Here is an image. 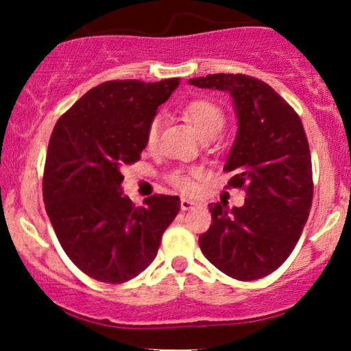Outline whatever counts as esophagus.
Instances as JSON below:
<instances>
[{"label": "esophagus", "mask_w": 351, "mask_h": 351, "mask_svg": "<svg viewBox=\"0 0 351 351\" xmlns=\"http://www.w3.org/2000/svg\"><path fill=\"white\" fill-rule=\"evenodd\" d=\"M195 204H196L195 201H191L188 198H181V209H183V211H188V209H191Z\"/></svg>", "instance_id": "34e87169"}]
</instances>
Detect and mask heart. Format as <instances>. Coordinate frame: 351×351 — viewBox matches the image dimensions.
Listing matches in <instances>:
<instances>
[{
  "label": "heart",
  "mask_w": 351,
  "mask_h": 351,
  "mask_svg": "<svg viewBox=\"0 0 351 351\" xmlns=\"http://www.w3.org/2000/svg\"><path fill=\"white\" fill-rule=\"evenodd\" d=\"M183 115L193 127L196 128L201 138L213 140L223 132L224 125H226V115H224L223 108L216 106L211 100H193L183 107ZM160 130H162V117H153L147 127V145L153 147L158 142ZM199 175L198 170L189 168V170H175L168 175V181L171 186L183 193H191L195 189V178Z\"/></svg>",
  "instance_id": "1"
}]
</instances>
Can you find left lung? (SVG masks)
Here are the masks:
<instances>
[{
  "mask_svg": "<svg viewBox=\"0 0 351 351\" xmlns=\"http://www.w3.org/2000/svg\"><path fill=\"white\" fill-rule=\"evenodd\" d=\"M189 84L226 90L234 99L239 128L224 171H234L228 186L245 191L241 208L209 204L213 223L199 236V247L232 279H263L291 256L312 206L304 125L269 84L251 75L209 74Z\"/></svg>",
  "mask_w": 351,
  "mask_h": 351,
  "instance_id": "1",
  "label": "left lung"
}]
</instances>
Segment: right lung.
<instances>
[{
    "mask_svg": "<svg viewBox=\"0 0 351 351\" xmlns=\"http://www.w3.org/2000/svg\"><path fill=\"white\" fill-rule=\"evenodd\" d=\"M178 84L108 80L82 95L52 130L44 204L64 252L92 279L122 284L143 272L178 215V196L153 195L135 206L122 195V170L140 160L148 123Z\"/></svg>",
    "mask_w": 351,
    "mask_h": 351,
    "instance_id": "1",
    "label": "right lung"
}]
</instances>
